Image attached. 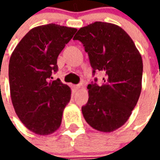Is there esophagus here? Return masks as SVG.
<instances>
[{
    "instance_id": "1",
    "label": "esophagus",
    "mask_w": 160,
    "mask_h": 160,
    "mask_svg": "<svg viewBox=\"0 0 160 160\" xmlns=\"http://www.w3.org/2000/svg\"><path fill=\"white\" fill-rule=\"evenodd\" d=\"M80 85H73V86H72V88H73V90L75 91V92H76L77 90H79V88H80Z\"/></svg>"
}]
</instances>
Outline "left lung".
<instances>
[{"label":"left lung","instance_id":"left-lung-1","mask_svg":"<svg viewBox=\"0 0 160 160\" xmlns=\"http://www.w3.org/2000/svg\"><path fill=\"white\" fill-rule=\"evenodd\" d=\"M73 40L83 43L93 73H104L101 86H87L89 98L81 108L84 118L96 130L113 132L128 120L141 95V54L128 34L111 23L97 21L81 27Z\"/></svg>","mask_w":160,"mask_h":160}]
</instances>
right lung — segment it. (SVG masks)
<instances>
[{
    "mask_svg": "<svg viewBox=\"0 0 160 160\" xmlns=\"http://www.w3.org/2000/svg\"><path fill=\"white\" fill-rule=\"evenodd\" d=\"M76 31L56 24L37 26L11 55L8 75L12 105L22 123L37 134H53L61 126L71 89L59 79L50 78L58 70L59 54Z\"/></svg>",
    "mask_w": 160,
    "mask_h": 160,
    "instance_id": "add662e5",
    "label": "right lung"
}]
</instances>
